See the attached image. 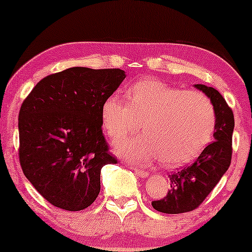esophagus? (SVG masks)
Masks as SVG:
<instances>
[{"instance_id": "34e87169", "label": "esophagus", "mask_w": 252, "mask_h": 252, "mask_svg": "<svg viewBox=\"0 0 252 252\" xmlns=\"http://www.w3.org/2000/svg\"><path fill=\"white\" fill-rule=\"evenodd\" d=\"M135 173L137 174L140 178H147V176L149 175V173L147 172V170H143V169H140V168H135Z\"/></svg>"}]
</instances>
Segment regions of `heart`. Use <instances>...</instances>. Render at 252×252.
<instances>
[{"mask_svg": "<svg viewBox=\"0 0 252 252\" xmlns=\"http://www.w3.org/2000/svg\"><path fill=\"white\" fill-rule=\"evenodd\" d=\"M126 100L110 96L102 106L104 129L112 138L144 135L115 143L126 160L149 163L160 158L169 168L190 162L206 148L216 128V110L201 92L184 91L158 79H142L126 91Z\"/></svg>", "mask_w": 252, "mask_h": 252, "instance_id": "heart-1", "label": "heart"}]
</instances>
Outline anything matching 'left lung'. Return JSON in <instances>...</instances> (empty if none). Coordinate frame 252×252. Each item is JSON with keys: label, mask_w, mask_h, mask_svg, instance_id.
<instances>
[{"label": "left lung", "mask_w": 252, "mask_h": 252, "mask_svg": "<svg viewBox=\"0 0 252 252\" xmlns=\"http://www.w3.org/2000/svg\"><path fill=\"white\" fill-rule=\"evenodd\" d=\"M194 88L210 98L216 110L213 141L189 167L169 175L170 189L163 199L152 202L158 212L178 215L195 210L226 173L232 155V132L235 118L232 110L216 89L204 84Z\"/></svg>", "instance_id": "left-lung-1"}]
</instances>
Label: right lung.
Here are the masks:
<instances>
[{
  "instance_id": "1",
  "label": "right lung",
  "mask_w": 252,
  "mask_h": 252,
  "mask_svg": "<svg viewBox=\"0 0 252 252\" xmlns=\"http://www.w3.org/2000/svg\"><path fill=\"white\" fill-rule=\"evenodd\" d=\"M124 78L120 68L71 67L40 80L22 103V172L54 206L89 207L99 194L100 170L117 163L102 132V106Z\"/></svg>"
}]
</instances>
